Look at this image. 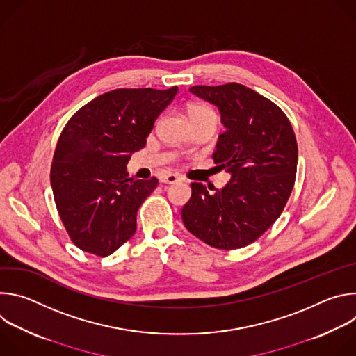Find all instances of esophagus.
Listing matches in <instances>:
<instances>
[{
  "label": "esophagus",
  "mask_w": 356,
  "mask_h": 356,
  "mask_svg": "<svg viewBox=\"0 0 356 356\" xmlns=\"http://www.w3.org/2000/svg\"><path fill=\"white\" fill-rule=\"evenodd\" d=\"M181 180L183 179L179 175H175V173H168V175L161 177V183H163V184H175V183L181 181Z\"/></svg>",
  "instance_id": "esophagus-1"
}]
</instances>
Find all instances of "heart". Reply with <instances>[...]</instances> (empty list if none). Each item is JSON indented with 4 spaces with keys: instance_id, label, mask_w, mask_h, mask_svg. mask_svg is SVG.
I'll list each match as a JSON object with an SVG mask.
<instances>
[{
    "instance_id": "heart-1",
    "label": "heart",
    "mask_w": 356,
    "mask_h": 356,
    "mask_svg": "<svg viewBox=\"0 0 356 356\" xmlns=\"http://www.w3.org/2000/svg\"><path fill=\"white\" fill-rule=\"evenodd\" d=\"M188 117H190L191 122H197V121H202V120L217 121V115H216L214 110L204 104H191L188 107Z\"/></svg>"
}]
</instances>
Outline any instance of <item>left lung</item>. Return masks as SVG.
Instances as JSON below:
<instances>
[{
    "mask_svg": "<svg viewBox=\"0 0 356 356\" xmlns=\"http://www.w3.org/2000/svg\"><path fill=\"white\" fill-rule=\"evenodd\" d=\"M190 91L221 113L227 131L213 159L231 180L216 193L191 183L181 210L184 227L213 248H243L273 225L291 194L298 158L294 131L273 101L242 84L193 86Z\"/></svg>",
    "mask_w": 356,
    "mask_h": 356,
    "instance_id": "8db88e82",
    "label": "left lung"
}]
</instances>
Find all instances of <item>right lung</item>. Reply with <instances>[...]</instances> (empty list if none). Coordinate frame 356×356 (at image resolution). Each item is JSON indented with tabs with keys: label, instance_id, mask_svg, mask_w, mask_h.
Instances as JSON below:
<instances>
[{
	"label": "right lung",
	"instance_id": "right-lung-1",
	"mask_svg": "<svg viewBox=\"0 0 356 356\" xmlns=\"http://www.w3.org/2000/svg\"><path fill=\"white\" fill-rule=\"evenodd\" d=\"M117 88L83 106L63 128L50 168L59 217L72 242L104 258L136 231V213L159 180L129 179L131 154L146 145L159 114L177 94Z\"/></svg>",
	"mask_w": 356,
	"mask_h": 356
}]
</instances>
